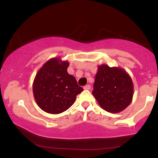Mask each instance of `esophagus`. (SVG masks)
I'll return each mask as SVG.
<instances>
[{
    "label": "esophagus",
    "instance_id": "34e87169",
    "mask_svg": "<svg viewBox=\"0 0 158 158\" xmlns=\"http://www.w3.org/2000/svg\"><path fill=\"white\" fill-rule=\"evenodd\" d=\"M84 90H90V85H86L83 87Z\"/></svg>",
    "mask_w": 158,
    "mask_h": 158
}]
</instances>
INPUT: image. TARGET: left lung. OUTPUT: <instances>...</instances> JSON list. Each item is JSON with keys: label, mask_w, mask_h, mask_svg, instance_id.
Returning a JSON list of instances; mask_svg holds the SVG:
<instances>
[{"label": "left lung", "mask_w": 158, "mask_h": 158, "mask_svg": "<svg viewBox=\"0 0 158 158\" xmlns=\"http://www.w3.org/2000/svg\"><path fill=\"white\" fill-rule=\"evenodd\" d=\"M133 94L132 80L124 69L107 64L98 67L92 94L103 109L121 112L130 104Z\"/></svg>", "instance_id": "1"}]
</instances>
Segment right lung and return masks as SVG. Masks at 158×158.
I'll return each mask as SVG.
<instances>
[{
  "label": "right lung",
  "mask_w": 158,
  "mask_h": 158,
  "mask_svg": "<svg viewBox=\"0 0 158 158\" xmlns=\"http://www.w3.org/2000/svg\"><path fill=\"white\" fill-rule=\"evenodd\" d=\"M68 61L54 57L45 62L36 73L33 94L36 103L43 111L57 114L68 110L83 91L74 76L68 74Z\"/></svg>",
  "instance_id": "right-lung-1"
}]
</instances>
